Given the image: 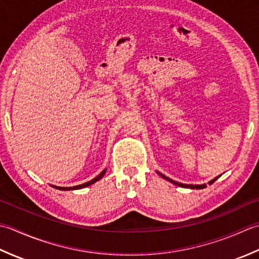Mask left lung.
<instances>
[{"label": "left lung", "instance_id": "1", "mask_svg": "<svg viewBox=\"0 0 259 259\" xmlns=\"http://www.w3.org/2000/svg\"><path fill=\"white\" fill-rule=\"evenodd\" d=\"M156 173L159 174V176L161 177V178H163V179H165L166 181H168V182H171V183H173V184H176V186H178V187H181V188H188V189H204L205 187V184L203 183V184H186V183H180V182H177V181H174V180H172V179H170V178H167V177H165L164 174H162V173H160L159 171H156ZM221 177V174L220 176H218V177H215L214 179H212V180H210L208 183L209 184H212L215 180H217V179H219Z\"/></svg>", "mask_w": 259, "mask_h": 259}]
</instances>
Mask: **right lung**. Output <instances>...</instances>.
Instances as JSON below:
<instances>
[{"instance_id": "1", "label": "right lung", "mask_w": 259, "mask_h": 259, "mask_svg": "<svg viewBox=\"0 0 259 259\" xmlns=\"http://www.w3.org/2000/svg\"><path fill=\"white\" fill-rule=\"evenodd\" d=\"M106 170L107 168H105V170H103L102 172H100L98 176L96 177V178H94L93 180H91V181H88V182H86V183H82V184H79V186H75V187H57V186H51V187H54V188H56V189H58V190H63V191H67V190H78V189H82V188H86V187H89V186H92V184H94L95 182H97V181H99L100 179H102L104 176H105V173H106Z\"/></svg>"}]
</instances>
